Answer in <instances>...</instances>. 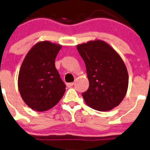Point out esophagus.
<instances>
[{"mask_svg": "<svg viewBox=\"0 0 150 150\" xmlns=\"http://www.w3.org/2000/svg\"><path fill=\"white\" fill-rule=\"evenodd\" d=\"M74 83H67V86L68 88H70V87H72L73 86H74Z\"/></svg>", "mask_w": 150, "mask_h": 150, "instance_id": "34e87169", "label": "esophagus"}]
</instances>
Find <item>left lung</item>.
Here are the masks:
<instances>
[{
  "instance_id": "1",
  "label": "left lung",
  "mask_w": 150,
  "mask_h": 150,
  "mask_svg": "<svg viewBox=\"0 0 150 150\" xmlns=\"http://www.w3.org/2000/svg\"><path fill=\"white\" fill-rule=\"evenodd\" d=\"M83 59L89 86L83 93L90 108L107 112L120 105L128 88V73L125 62L112 46L99 39L77 45Z\"/></svg>"
}]
</instances>
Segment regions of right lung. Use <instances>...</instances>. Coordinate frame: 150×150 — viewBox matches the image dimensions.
Masks as SVG:
<instances>
[{
  "mask_svg": "<svg viewBox=\"0 0 150 150\" xmlns=\"http://www.w3.org/2000/svg\"><path fill=\"white\" fill-rule=\"evenodd\" d=\"M62 45L49 41L37 42L20 67L18 88L23 100L32 109L45 112L59 102L66 86L54 64Z\"/></svg>",
  "mask_w": 150,
  "mask_h": 150,
  "instance_id": "right-lung-1",
  "label": "right lung"
}]
</instances>
